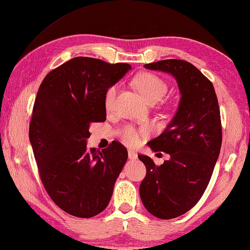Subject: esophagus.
Wrapping results in <instances>:
<instances>
[{
  "instance_id": "obj_1",
  "label": "esophagus",
  "mask_w": 250,
  "mask_h": 250,
  "mask_svg": "<svg viewBox=\"0 0 250 250\" xmlns=\"http://www.w3.org/2000/svg\"><path fill=\"white\" fill-rule=\"evenodd\" d=\"M137 157H138V155H137V153L135 151H132V150H128V159L129 160H137Z\"/></svg>"
}]
</instances>
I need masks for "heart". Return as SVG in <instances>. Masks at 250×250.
Masks as SVG:
<instances>
[{
    "label": "heart",
    "instance_id": "b5f03b06",
    "mask_svg": "<svg viewBox=\"0 0 250 250\" xmlns=\"http://www.w3.org/2000/svg\"><path fill=\"white\" fill-rule=\"evenodd\" d=\"M136 88L139 93L145 97L146 101L154 104L159 101L167 91V84L159 75L151 72H144L138 74L134 80ZM119 86L112 85L106 89L104 95V106L106 110H111L114 105V101L118 95ZM150 132V127L145 126L141 129H136L135 127L130 125L125 126L121 130V139L124 144L128 146H135L140 141V137L142 135H147Z\"/></svg>",
    "mask_w": 250,
    "mask_h": 250
}]
</instances>
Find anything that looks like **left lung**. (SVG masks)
I'll return each mask as SVG.
<instances>
[{"instance_id":"left-lung-1","label":"left lung","mask_w":250,"mask_h":250,"mask_svg":"<svg viewBox=\"0 0 250 250\" xmlns=\"http://www.w3.org/2000/svg\"><path fill=\"white\" fill-rule=\"evenodd\" d=\"M145 68L171 74L181 94L174 119L147 142L170 159L157 166L149 156L138 155L146 168L139 188L146 209L172 219L194 207L209 183L222 144L220 110L212 83L188 61L165 59Z\"/></svg>"}]
</instances>
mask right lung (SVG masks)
<instances>
[{
	"instance_id": "right-lung-1",
	"label": "right lung",
	"mask_w": 250,
	"mask_h": 250,
	"mask_svg": "<svg viewBox=\"0 0 250 250\" xmlns=\"http://www.w3.org/2000/svg\"><path fill=\"white\" fill-rule=\"evenodd\" d=\"M128 63L75 57L50 71L34 101L29 139L45 190L69 215L91 218L108 206L128 157L113 141L88 149L91 123L105 121L104 95L123 78Z\"/></svg>"
}]
</instances>
